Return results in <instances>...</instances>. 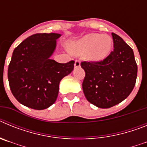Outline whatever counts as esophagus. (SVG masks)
<instances>
[{"instance_id": "1", "label": "esophagus", "mask_w": 147, "mask_h": 147, "mask_svg": "<svg viewBox=\"0 0 147 147\" xmlns=\"http://www.w3.org/2000/svg\"><path fill=\"white\" fill-rule=\"evenodd\" d=\"M80 60H76L75 61V63H74V66L75 67H79L80 66Z\"/></svg>"}]
</instances>
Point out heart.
<instances>
[{
	"label": "heart",
	"mask_w": 147,
	"mask_h": 147,
	"mask_svg": "<svg viewBox=\"0 0 147 147\" xmlns=\"http://www.w3.org/2000/svg\"><path fill=\"white\" fill-rule=\"evenodd\" d=\"M113 45V39L109 35L92 33L73 42L71 50L77 55L85 53L87 59L98 62L103 60L110 54Z\"/></svg>",
	"instance_id": "heart-1"
}]
</instances>
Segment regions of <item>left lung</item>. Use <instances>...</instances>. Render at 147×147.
<instances>
[{"mask_svg": "<svg viewBox=\"0 0 147 147\" xmlns=\"http://www.w3.org/2000/svg\"><path fill=\"white\" fill-rule=\"evenodd\" d=\"M113 51L99 62H82L85 71L82 89L87 100L99 108L118 105L136 85L138 66L132 49L119 35L112 33Z\"/></svg>", "mask_w": 147, "mask_h": 147, "instance_id": "left-lung-1", "label": "left lung"}]
</instances>
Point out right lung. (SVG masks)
<instances>
[{
	"label": "right lung",
	"instance_id": "right-lung-1",
	"mask_svg": "<svg viewBox=\"0 0 147 147\" xmlns=\"http://www.w3.org/2000/svg\"><path fill=\"white\" fill-rule=\"evenodd\" d=\"M61 34L38 33L23 40L13 51L8 80L13 96L24 106L44 110L57 98L61 80L71 74L74 61L51 59Z\"/></svg>",
	"mask_w": 147,
	"mask_h": 147
}]
</instances>
